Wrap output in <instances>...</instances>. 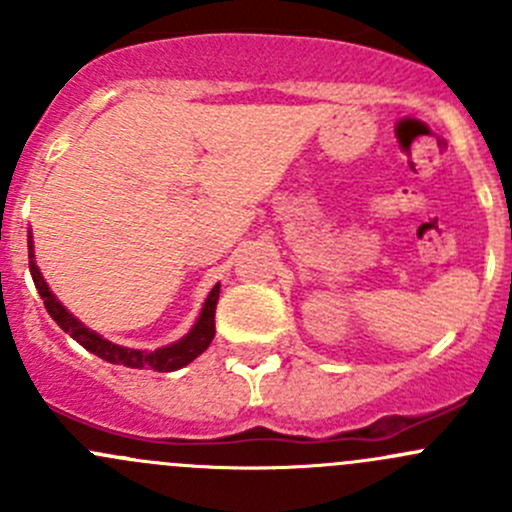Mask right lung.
<instances>
[{"label": "right lung", "mask_w": 512, "mask_h": 512, "mask_svg": "<svg viewBox=\"0 0 512 512\" xmlns=\"http://www.w3.org/2000/svg\"><path fill=\"white\" fill-rule=\"evenodd\" d=\"M29 272H32V280L36 289H39L41 299H44L46 312L51 314L56 324L64 329L69 337H74L86 352L101 356L103 361L108 364H121L128 366V369H153V371H175L188 366L190 361L198 359L205 349L210 347L215 337V307H218V297H220V282L210 289V294L205 297L203 309H200L198 319H195L193 329L185 334L183 339L173 344H165V347L153 349V352H146V349H131V347H121V344H113L108 339H103L101 334L94 332V329L86 327L81 319H76L64 304L56 299V294L51 292L46 280L41 277L39 265H36V255H34V237L32 230H29Z\"/></svg>", "instance_id": "add662e5"}]
</instances>
